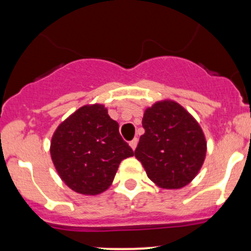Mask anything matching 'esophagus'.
Returning <instances> with one entry per match:
<instances>
[{
	"label": "esophagus",
	"mask_w": 251,
	"mask_h": 251,
	"mask_svg": "<svg viewBox=\"0 0 251 251\" xmlns=\"http://www.w3.org/2000/svg\"><path fill=\"white\" fill-rule=\"evenodd\" d=\"M129 145H130V147H131V149H133V150H135V149H136V146H138V139H136V138H134L133 140H131L130 143H129Z\"/></svg>",
	"instance_id": "34e87169"
}]
</instances>
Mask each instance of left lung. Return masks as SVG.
Masks as SVG:
<instances>
[{"mask_svg": "<svg viewBox=\"0 0 251 251\" xmlns=\"http://www.w3.org/2000/svg\"><path fill=\"white\" fill-rule=\"evenodd\" d=\"M144 135L135 149L146 174L162 188H181L202 168L205 138L197 121L177 102L158 101L146 108Z\"/></svg>", "mask_w": 251, "mask_h": 251, "instance_id": "obj_1", "label": "left lung"}]
</instances>
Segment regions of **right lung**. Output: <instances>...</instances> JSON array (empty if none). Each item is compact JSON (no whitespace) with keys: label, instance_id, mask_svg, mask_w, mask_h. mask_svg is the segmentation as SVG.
Returning <instances> with one entry per match:
<instances>
[{"label":"right lung","instance_id":"right-lung-1","mask_svg":"<svg viewBox=\"0 0 251 251\" xmlns=\"http://www.w3.org/2000/svg\"><path fill=\"white\" fill-rule=\"evenodd\" d=\"M50 156L61 180L75 192L99 195L115 179L118 165L134 156L104 105H86L56 128Z\"/></svg>","mask_w":251,"mask_h":251}]
</instances>
